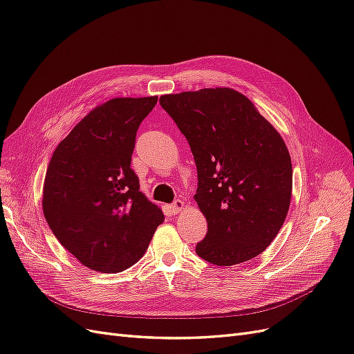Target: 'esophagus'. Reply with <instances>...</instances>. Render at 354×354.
I'll use <instances>...</instances> for the list:
<instances>
[{
    "mask_svg": "<svg viewBox=\"0 0 354 354\" xmlns=\"http://www.w3.org/2000/svg\"><path fill=\"white\" fill-rule=\"evenodd\" d=\"M183 208H185V202L181 199H176L173 203H171V211H173V214H178Z\"/></svg>",
    "mask_w": 354,
    "mask_h": 354,
    "instance_id": "obj_1",
    "label": "esophagus"
}]
</instances>
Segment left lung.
<instances>
[{
    "label": "left lung",
    "instance_id": "1",
    "mask_svg": "<svg viewBox=\"0 0 354 354\" xmlns=\"http://www.w3.org/2000/svg\"><path fill=\"white\" fill-rule=\"evenodd\" d=\"M198 169L195 201L208 223L196 254L216 266L260 255L279 233L292 192L281 134L243 94L203 88L160 95Z\"/></svg>",
    "mask_w": 354,
    "mask_h": 354
}]
</instances>
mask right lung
<instances>
[{"label": "right lung", "mask_w": 354, "mask_h": 354, "mask_svg": "<svg viewBox=\"0 0 354 354\" xmlns=\"http://www.w3.org/2000/svg\"><path fill=\"white\" fill-rule=\"evenodd\" d=\"M158 102L118 97L93 109L59 143L42 211L53 234L84 266L118 273L146 252L164 214L131 169L137 130Z\"/></svg>", "instance_id": "right-lung-1"}]
</instances>
